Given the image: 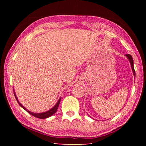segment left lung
I'll return each instance as SVG.
<instances>
[{
	"label": "left lung",
	"mask_w": 146,
	"mask_h": 146,
	"mask_svg": "<svg viewBox=\"0 0 146 146\" xmlns=\"http://www.w3.org/2000/svg\"><path fill=\"white\" fill-rule=\"evenodd\" d=\"M125 56H126L128 58V59H129V60L130 62V64H131V68H132L133 74H134L135 77V69H134V66H133V59L132 56L129 55V54H126Z\"/></svg>",
	"instance_id": "8db88e82"
}]
</instances>
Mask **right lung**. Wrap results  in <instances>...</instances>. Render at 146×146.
Returning a JSON list of instances; mask_svg holds the SVG:
<instances>
[{
	"label": "right lung",
	"instance_id": "add662e5",
	"mask_svg": "<svg viewBox=\"0 0 146 146\" xmlns=\"http://www.w3.org/2000/svg\"><path fill=\"white\" fill-rule=\"evenodd\" d=\"M14 95H15V98H16V100H17V102H18V103L19 104V105L21 106L22 108H23V109H24V110H25L27 112H28L30 115H33V116H34V117H36V118H41V119H44V118H48V117H51V115H53V114H55V113L56 112V111H57V109H58V108L59 104H60V100H61L60 98H59V100H58V101L57 102V103L56 104V105H55V106H54V107H53L52 109H51V110L48 111L44 112V113H32V112H31V111H28V110H27L25 108H24V106H23V105H22L19 102V100H18V99H17V97H16V95H15V93H14Z\"/></svg>",
	"mask_w": 146,
	"mask_h": 146
}]
</instances>
